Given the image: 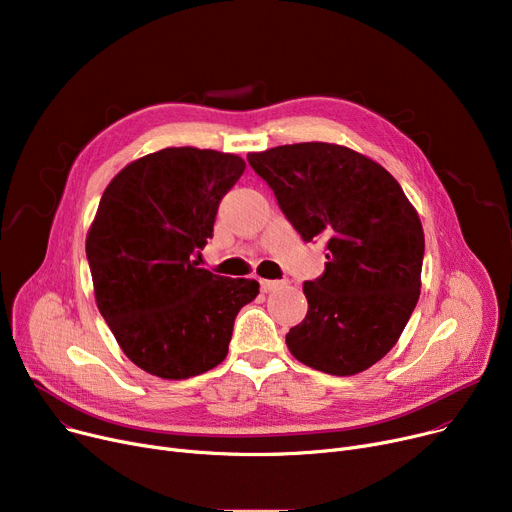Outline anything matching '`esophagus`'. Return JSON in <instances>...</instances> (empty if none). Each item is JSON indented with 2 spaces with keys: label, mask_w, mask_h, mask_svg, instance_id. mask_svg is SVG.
I'll return each mask as SVG.
<instances>
[{
  "label": "esophagus",
  "mask_w": 512,
  "mask_h": 512,
  "mask_svg": "<svg viewBox=\"0 0 512 512\" xmlns=\"http://www.w3.org/2000/svg\"><path fill=\"white\" fill-rule=\"evenodd\" d=\"M259 284H261L263 292H274L284 286V282H280V280H259Z\"/></svg>",
  "instance_id": "esophagus-1"
}]
</instances>
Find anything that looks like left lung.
<instances>
[{"label":"left lung","instance_id":"left-lung-1","mask_svg":"<svg viewBox=\"0 0 512 512\" xmlns=\"http://www.w3.org/2000/svg\"><path fill=\"white\" fill-rule=\"evenodd\" d=\"M305 242H326V270L305 282L309 309L286 334L301 363L355 375L378 363L417 305L425 238L400 184L373 159L332 143L247 155Z\"/></svg>","mask_w":512,"mask_h":512}]
</instances>
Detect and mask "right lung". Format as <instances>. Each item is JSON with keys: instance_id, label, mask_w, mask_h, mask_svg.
Here are the masks:
<instances>
[{"instance_id": "add662e5", "label": "right lung", "mask_w": 512, "mask_h": 512, "mask_svg": "<svg viewBox=\"0 0 512 512\" xmlns=\"http://www.w3.org/2000/svg\"><path fill=\"white\" fill-rule=\"evenodd\" d=\"M242 172L238 155L168 147L128 164L99 201L87 234L95 301L124 355L157 378L220 365L238 311L259 294V282L193 261Z\"/></svg>"}]
</instances>
